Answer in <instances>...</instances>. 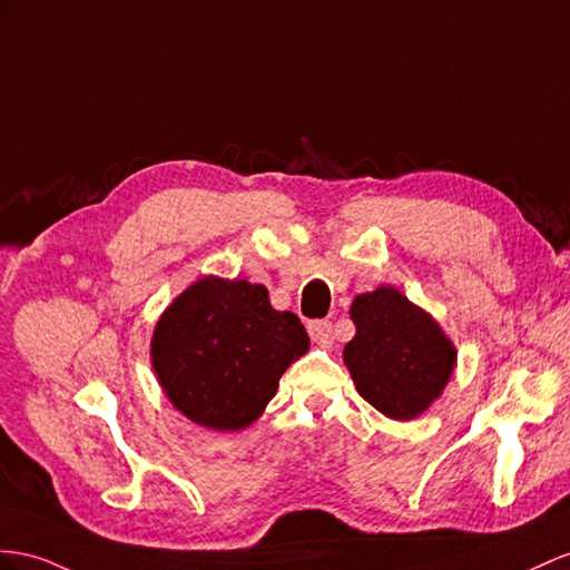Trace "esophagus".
<instances>
[{"mask_svg": "<svg viewBox=\"0 0 570 570\" xmlns=\"http://www.w3.org/2000/svg\"><path fill=\"white\" fill-rule=\"evenodd\" d=\"M308 334L315 344L330 346L334 342V332H332V323L330 320H311L308 323Z\"/></svg>", "mask_w": 570, "mask_h": 570, "instance_id": "esophagus-1", "label": "esophagus"}]
</instances>
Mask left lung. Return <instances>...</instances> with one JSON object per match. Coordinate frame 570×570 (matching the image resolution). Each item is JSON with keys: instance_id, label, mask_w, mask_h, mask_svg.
I'll return each mask as SVG.
<instances>
[{"instance_id": "8db88e82", "label": "left lung", "mask_w": 570, "mask_h": 570, "mask_svg": "<svg viewBox=\"0 0 570 570\" xmlns=\"http://www.w3.org/2000/svg\"><path fill=\"white\" fill-rule=\"evenodd\" d=\"M356 337L344 363L358 395L390 419L410 421L441 395L455 368V346L400 291L381 286L352 305Z\"/></svg>"}]
</instances>
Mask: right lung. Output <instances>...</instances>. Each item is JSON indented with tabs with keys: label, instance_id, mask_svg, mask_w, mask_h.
I'll return each mask as SVG.
<instances>
[{
	"label": "right lung",
	"instance_id": "add662e5",
	"mask_svg": "<svg viewBox=\"0 0 570 570\" xmlns=\"http://www.w3.org/2000/svg\"><path fill=\"white\" fill-rule=\"evenodd\" d=\"M308 346L301 320L274 311L265 286L207 276L158 320L151 361L160 387L187 419L238 431L262 414L291 361Z\"/></svg>",
	"mask_w": 570,
	"mask_h": 570
}]
</instances>
